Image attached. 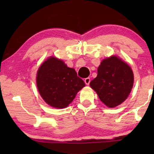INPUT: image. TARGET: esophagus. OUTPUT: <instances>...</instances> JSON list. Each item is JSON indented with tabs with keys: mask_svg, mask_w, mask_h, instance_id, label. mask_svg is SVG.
<instances>
[{
	"mask_svg": "<svg viewBox=\"0 0 154 154\" xmlns=\"http://www.w3.org/2000/svg\"><path fill=\"white\" fill-rule=\"evenodd\" d=\"M84 82H85V84H86V85H89L90 83V77L85 78V80H84Z\"/></svg>",
	"mask_w": 154,
	"mask_h": 154,
	"instance_id": "obj_1",
	"label": "esophagus"
}]
</instances>
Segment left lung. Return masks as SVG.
<instances>
[{"instance_id":"obj_1","label":"left lung","mask_w":154,"mask_h":154,"mask_svg":"<svg viewBox=\"0 0 154 154\" xmlns=\"http://www.w3.org/2000/svg\"><path fill=\"white\" fill-rule=\"evenodd\" d=\"M134 75L128 64L118 57L104 59L98 68L97 77L90 87L108 107H116L128 98L133 86Z\"/></svg>"}]
</instances>
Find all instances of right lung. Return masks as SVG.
Wrapping results in <instances>:
<instances>
[{
  "label": "right lung",
  "instance_id": "right-lung-1",
  "mask_svg": "<svg viewBox=\"0 0 154 154\" xmlns=\"http://www.w3.org/2000/svg\"><path fill=\"white\" fill-rule=\"evenodd\" d=\"M36 85L45 103L58 109L69 106L85 85L74 69L54 56L47 59L38 68Z\"/></svg>",
  "mask_w": 154,
  "mask_h": 154
}]
</instances>
